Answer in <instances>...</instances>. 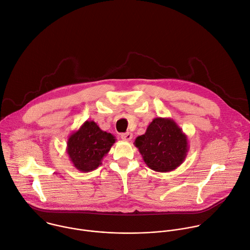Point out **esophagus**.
<instances>
[{"instance_id":"esophagus-1","label":"esophagus","mask_w":250,"mask_h":250,"mask_svg":"<svg viewBox=\"0 0 250 250\" xmlns=\"http://www.w3.org/2000/svg\"><path fill=\"white\" fill-rule=\"evenodd\" d=\"M132 138H133V134L130 133V132H127V133H124V134L121 135V139H122L123 141H126V142L131 141Z\"/></svg>"}]
</instances>
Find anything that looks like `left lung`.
Instances as JSON below:
<instances>
[{"label": "left lung", "mask_w": 250, "mask_h": 250, "mask_svg": "<svg viewBox=\"0 0 250 250\" xmlns=\"http://www.w3.org/2000/svg\"><path fill=\"white\" fill-rule=\"evenodd\" d=\"M134 145L147 167L156 172L177 169L185 161L189 147L187 135L173 119L166 117L154 118Z\"/></svg>", "instance_id": "1"}]
</instances>
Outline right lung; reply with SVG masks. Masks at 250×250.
<instances>
[{
  "mask_svg": "<svg viewBox=\"0 0 250 250\" xmlns=\"http://www.w3.org/2000/svg\"><path fill=\"white\" fill-rule=\"evenodd\" d=\"M115 141L113 135L103 131L93 120H87L69 136L66 152L73 166L87 173L102 165Z\"/></svg>",
  "mask_w": 250,
  "mask_h": 250,
  "instance_id": "right-lung-1",
  "label": "right lung"
}]
</instances>
